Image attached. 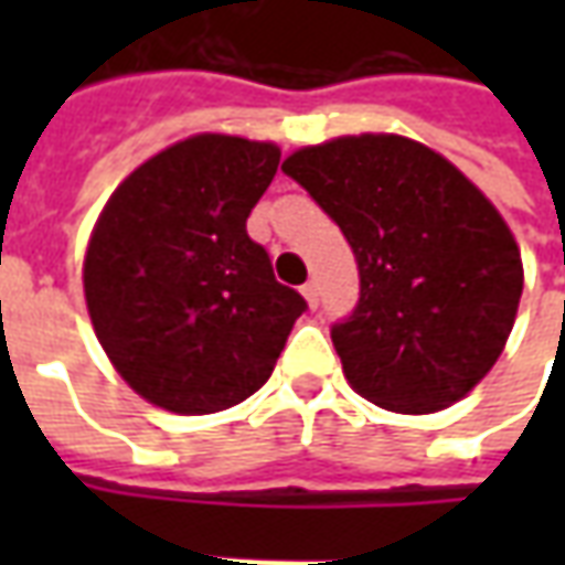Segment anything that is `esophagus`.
<instances>
[{
  "label": "esophagus",
  "mask_w": 565,
  "mask_h": 565,
  "mask_svg": "<svg viewBox=\"0 0 565 565\" xmlns=\"http://www.w3.org/2000/svg\"><path fill=\"white\" fill-rule=\"evenodd\" d=\"M302 296H306V299H308V306L318 308V302H320V284L318 281L302 284Z\"/></svg>",
  "instance_id": "esophagus-1"
}]
</instances>
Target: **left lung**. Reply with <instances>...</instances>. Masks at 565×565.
Listing matches in <instances>:
<instances>
[{"mask_svg": "<svg viewBox=\"0 0 565 565\" xmlns=\"http://www.w3.org/2000/svg\"><path fill=\"white\" fill-rule=\"evenodd\" d=\"M281 169L354 250L360 299L332 323L351 387L399 415L462 399L499 360L521 302V250L502 214L457 166L403 136H344Z\"/></svg>", "mask_w": 565, "mask_h": 565, "instance_id": "1", "label": "left lung"}]
</instances>
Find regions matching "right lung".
<instances>
[{"label":"right lung","instance_id":"obj_1","mask_svg":"<svg viewBox=\"0 0 565 565\" xmlns=\"http://www.w3.org/2000/svg\"><path fill=\"white\" fill-rule=\"evenodd\" d=\"M278 162L269 141L202 132L141 162L96 221L93 330L120 379L166 412L211 415L257 393L308 308L247 235Z\"/></svg>","mask_w":565,"mask_h":565}]
</instances>
